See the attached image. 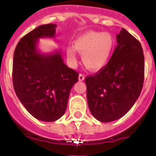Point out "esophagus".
Segmentation results:
<instances>
[{"instance_id":"esophagus-1","label":"esophagus","mask_w":156,"mask_h":156,"mask_svg":"<svg viewBox=\"0 0 156 156\" xmlns=\"http://www.w3.org/2000/svg\"><path fill=\"white\" fill-rule=\"evenodd\" d=\"M84 79H85V76L83 75V74H82V73H80V74H79V76H78V80L83 81Z\"/></svg>"}]
</instances>
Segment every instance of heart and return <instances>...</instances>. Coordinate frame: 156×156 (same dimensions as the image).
Segmentation results:
<instances>
[{"label": "heart", "mask_w": 156, "mask_h": 156, "mask_svg": "<svg viewBox=\"0 0 156 156\" xmlns=\"http://www.w3.org/2000/svg\"><path fill=\"white\" fill-rule=\"evenodd\" d=\"M114 48V40L109 33L88 30L79 35L73 42V48L82 55L84 66L91 71L102 69L107 66ZM69 61L77 63L76 52L73 48L66 49Z\"/></svg>", "instance_id": "1"}]
</instances>
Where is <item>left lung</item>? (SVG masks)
<instances>
[{"label":"left lung","instance_id":"8db88e82","mask_svg":"<svg viewBox=\"0 0 156 156\" xmlns=\"http://www.w3.org/2000/svg\"><path fill=\"white\" fill-rule=\"evenodd\" d=\"M116 42L107 66L85 79L90 111L101 122L126 115L143 89L144 55L140 42L124 28L116 35Z\"/></svg>","mask_w":156,"mask_h":156}]
</instances>
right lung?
<instances>
[{"label": "right lung", "instance_id": "add662e5", "mask_svg": "<svg viewBox=\"0 0 156 156\" xmlns=\"http://www.w3.org/2000/svg\"><path fill=\"white\" fill-rule=\"evenodd\" d=\"M56 24L38 27L16 46L13 61V88L20 102L35 118L55 121L65 114L71 88L78 73L64 63L60 50L41 53L40 38H54Z\"/></svg>", "mask_w": 156, "mask_h": 156}]
</instances>
